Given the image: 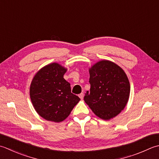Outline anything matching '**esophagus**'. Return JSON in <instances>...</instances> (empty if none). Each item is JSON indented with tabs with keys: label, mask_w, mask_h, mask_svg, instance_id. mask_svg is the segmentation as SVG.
<instances>
[{
	"label": "esophagus",
	"mask_w": 159,
	"mask_h": 159,
	"mask_svg": "<svg viewBox=\"0 0 159 159\" xmlns=\"http://www.w3.org/2000/svg\"><path fill=\"white\" fill-rule=\"evenodd\" d=\"M79 96L80 99H83V96H84V94H83V93H80V94L79 95Z\"/></svg>",
	"instance_id": "obj_1"
}]
</instances>
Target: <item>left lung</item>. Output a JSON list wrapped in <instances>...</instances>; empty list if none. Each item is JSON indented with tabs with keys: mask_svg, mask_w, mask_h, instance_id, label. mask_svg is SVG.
<instances>
[{
	"mask_svg": "<svg viewBox=\"0 0 159 159\" xmlns=\"http://www.w3.org/2000/svg\"><path fill=\"white\" fill-rule=\"evenodd\" d=\"M90 92L84 101L96 116L110 120L117 116L128 101L130 85L121 68L110 61H101L89 69Z\"/></svg>",
	"mask_w": 159,
	"mask_h": 159,
	"instance_id": "1",
	"label": "left lung"
}]
</instances>
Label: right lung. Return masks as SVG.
<instances>
[{
    "label": "right lung",
    "instance_id": "add662e5",
    "mask_svg": "<svg viewBox=\"0 0 159 159\" xmlns=\"http://www.w3.org/2000/svg\"><path fill=\"white\" fill-rule=\"evenodd\" d=\"M66 71L58 63L49 64L37 72L31 83L30 94L34 109L47 120L61 122L80 101L64 79Z\"/></svg>",
    "mask_w": 159,
    "mask_h": 159
}]
</instances>
